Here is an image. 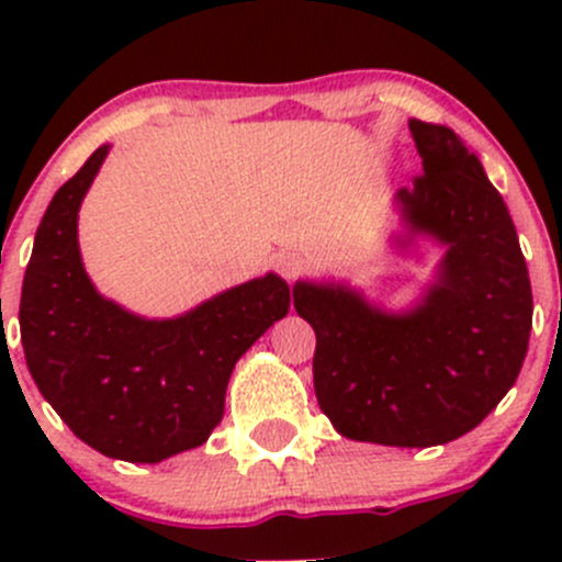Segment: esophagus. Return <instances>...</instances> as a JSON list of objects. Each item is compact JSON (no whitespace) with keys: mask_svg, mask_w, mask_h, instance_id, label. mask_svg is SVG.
<instances>
[{"mask_svg":"<svg viewBox=\"0 0 562 562\" xmlns=\"http://www.w3.org/2000/svg\"><path fill=\"white\" fill-rule=\"evenodd\" d=\"M302 269H304V258L296 252V249H282V252L277 255V271H280L285 280H296Z\"/></svg>","mask_w":562,"mask_h":562,"instance_id":"obj_1","label":"esophagus"}]
</instances>
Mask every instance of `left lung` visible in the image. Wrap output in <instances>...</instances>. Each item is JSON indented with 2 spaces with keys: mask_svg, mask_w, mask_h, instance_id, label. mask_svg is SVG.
Returning <instances> with one entry per match:
<instances>
[{
  "mask_svg": "<svg viewBox=\"0 0 562 562\" xmlns=\"http://www.w3.org/2000/svg\"><path fill=\"white\" fill-rule=\"evenodd\" d=\"M422 176L394 195V252L440 249L405 307L348 280H296L315 328V396L348 440L429 449L479 427L517 383L532 293L517 228L484 166L451 127L411 119Z\"/></svg>",
  "mask_w": 562,
  "mask_h": 562,
  "instance_id": "1",
  "label": "left lung"
}]
</instances>
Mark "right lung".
<instances>
[{"instance_id":"obj_1","label":"right lung","mask_w":562,"mask_h":562,"mask_svg":"<svg viewBox=\"0 0 562 562\" xmlns=\"http://www.w3.org/2000/svg\"><path fill=\"white\" fill-rule=\"evenodd\" d=\"M111 144L56 190L21 291V342L40 394L100 454L155 464L198 449L225 411L236 361L291 310L280 274L228 288L173 317L105 299L83 269L78 212Z\"/></svg>"}]
</instances>
